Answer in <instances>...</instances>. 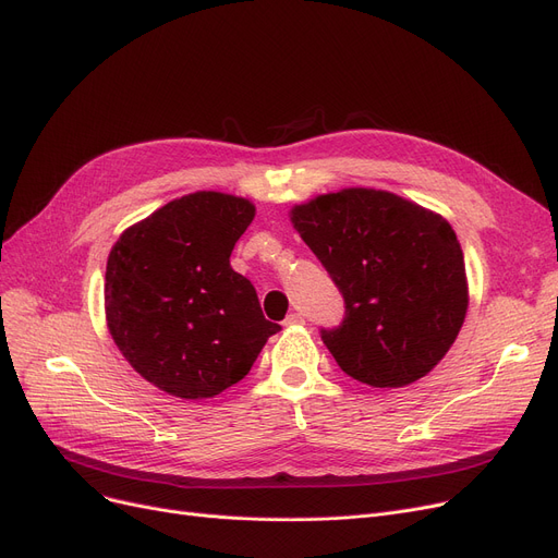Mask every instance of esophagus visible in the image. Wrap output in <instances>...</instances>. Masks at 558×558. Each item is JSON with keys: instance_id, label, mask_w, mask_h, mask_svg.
I'll use <instances>...</instances> for the list:
<instances>
[{"instance_id": "obj_1", "label": "esophagus", "mask_w": 558, "mask_h": 558, "mask_svg": "<svg viewBox=\"0 0 558 558\" xmlns=\"http://www.w3.org/2000/svg\"><path fill=\"white\" fill-rule=\"evenodd\" d=\"M305 319H303V314L301 312H289L287 314V319L282 322L284 326H299V324H303Z\"/></svg>"}]
</instances>
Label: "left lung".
I'll use <instances>...</instances> for the list:
<instances>
[{
	"label": "left lung",
	"instance_id": "1",
	"mask_svg": "<svg viewBox=\"0 0 558 558\" xmlns=\"http://www.w3.org/2000/svg\"><path fill=\"white\" fill-rule=\"evenodd\" d=\"M344 299L322 339L347 376L403 387L445 357L465 322L463 251L442 216L395 193L344 189L292 211Z\"/></svg>",
	"mask_w": 558,
	"mask_h": 558
}]
</instances>
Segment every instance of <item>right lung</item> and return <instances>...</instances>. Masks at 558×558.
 Instances as JSON below:
<instances>
[{
    "instance_id": "obj_1",
    "label": "right lung",
    "mask_w": 558,
    "mask_h": 558,
    "mask_svg": "<svg viewBox=\"0 0 558 558\" xmlns=\"http://www.w3.org/2000/svg\"><path fill=\"white\" fill-rule=\"evenodd\" d=\"M255 207L198 191L125 230L109 253L107 324L130 365L159 390L209 399L244 378L280 330L230 266Z\"/></svg>"
}]
</instances>
